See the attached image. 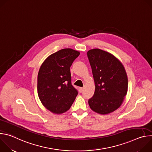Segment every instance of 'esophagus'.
<instances>
[{
  "mask_svg": "<svg viewBox=\"0 0 152 152\" xmlns=\"http://www.w3.org/2000/svg\"><path fill=\"white\" fill-rule=\"evenodd\" d=\"M79 92H80V93H82V91H83V88H82V87H80V88H79Z\"/></svg>",
  "mask_w": 152,
  "mask_h": 152,
  "instance_id": "34e87169",
  "label": "esophagus"
}]
</instances>
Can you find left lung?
Here are the masks:
<instances>
[{"label":"left lung","instance_id":"8db88e82","mask_svg":"<svg viewBox=\"0 0 152 152\" xmlns=\"http://www.w3.org/2000/svg\"><path fill=\"white\" fill-rule=\"evenodd\" d=\"M87 56L95 83L94 94L88 100L90 107L102 115L113 113L121 106L127 92L125 69L115 56L101 49L90 50Z\"/></svg>","mask_w":152,"mask_h":152}]
</instances>
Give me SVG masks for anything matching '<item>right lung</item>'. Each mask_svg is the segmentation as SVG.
Returning <instances> with one entry per match:
<instances>
[{"instance_id":"right-lung-1","label":"right lung","mask_w":152,"mask_h":152,"mask_svg":"<svg viewBox=\"0 0 152 152\" xmlns=\"http://www.w3.org/2000/svg\"><path fill=\"white\" fill-rule=\"evenodd\" d=\"M80 52L63 49L49 56L38 74L37 91L45 107L56 114L68 111L78 92L72 85L70 68Z\"/></svg>"}]
</instances>
